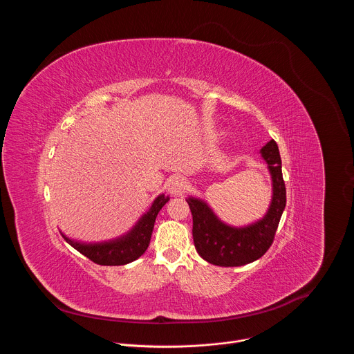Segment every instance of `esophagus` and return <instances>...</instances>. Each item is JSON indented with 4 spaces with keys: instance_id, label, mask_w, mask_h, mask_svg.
<instances>
[{
    "instance_id": "esophagus-1",
    "label": "esophagus",
    "mask_w": 354,
    "mask_h": 354,
    "mask_svg": "<svg viewBox=\"0 0 354 354\" xmlns=\"http://www.w3.org/2000/svg\"><path fill=\"white\" fill-rule=\"evenodd\" d=\"M186 186H187V182L182 176H174L168 180V190L174 196H180L186 189Z\"/></svg>"
}]
</instances>
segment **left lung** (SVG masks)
<instances>
[{
    "label": "left lung",
    "instance_id": "1",
    "mask_svg": "<svg viewBox=\"0 0 354 354\" xmlns=\"http://www.w3.org/2000/svg\"><path fill=\"white\" fill-rule=\"evenodd\" d=\"M261 154L268 162L272 175L273 196L266 216L246 227L224 224L206 201L187 197L186 201L193 217V241L197 254L216 266H243L262 258L272 246L283 210L286 207V185L281 174L279 147L270 140Z\"/></svg>",
    "mask_w": 354,
    "mask_h": 354
}]
</instances>
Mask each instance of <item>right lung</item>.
Here are the masks:
<instances>
[{"instance_id": "add662e5", "label": "right lung", "mask_w": 354, "mask_h": 354, "mask_svg": "<svg viewBox=\"0 0 354 354\" xmlns=\"http://www.w3.org/2000/svg\"><path fill=\"white\" fill-rule=\"evenodd\" d=\"M168 200L169 197H167L165 194H160L154 200V203L149 207V210L138 220L134 228L129 234L115 241L100 243H82L67 238L64 234L62 235L74 249H77L80 254L86 257L93 263L102 266L127 265L138 259L147 250L151 234H153L154 230L156 218Z\"/></svg>"}]
</instances>
